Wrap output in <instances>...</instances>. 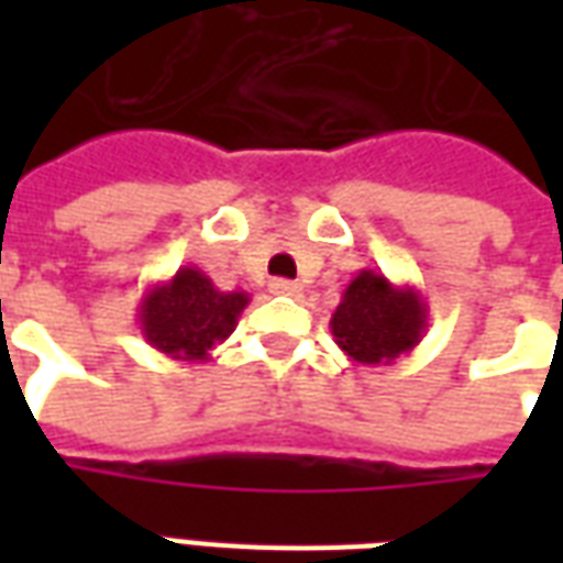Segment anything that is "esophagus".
<instances>
[{"label":"esophagus","instance_id":"34e87169","mask_svg":"<svg viewBox=\"0 0 563 563\" xmlns=\"http://www.w3.org/2000/svg\"><path fill=\"white\" fill-rule=\"evenodd\" d=\"M298 283L295 280H271V292L274 295H298Z\"/></svg>","mask_w":563,"mask_h":563}]
</instances>
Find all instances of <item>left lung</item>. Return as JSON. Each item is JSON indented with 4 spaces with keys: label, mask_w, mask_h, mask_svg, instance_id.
<instances>
[{
    "label": "left lung",
    "mask_w": 563,
    "mask_h": 563,
    "mask_svg": "<svg viewBox=\"0 0 563 563\" xmlns=\"http://www.w3.org/2000/svg\"><path fill=\"white\" fill-rule=\"evenodd\" d=\"M329 325L350 362L389 367L419 346L428 329V305L410 283L398 286L383 271L365 268L343 289Z\"/></svg>",
    "instance_id": "obj_1"
}]
</instances>
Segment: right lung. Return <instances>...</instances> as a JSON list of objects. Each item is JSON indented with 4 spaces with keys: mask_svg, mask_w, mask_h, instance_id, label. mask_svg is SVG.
I'll use <instances>...</instances> for the list:
<instances>
[{
    "mask_svg": "<svg viewBox=\"0 0 563 563\" xmlns=\"http://www.w3.org/2000/svg\"><path fill=\"white\" fill-rule=\"evenodd\" d=\"M246 305V292H222L205 271L184 265L168 280L150 283L141 295L139 325L144 341L168 358L208 362L210 350L232 334Z\"/></svg>",
    "mask_w": 563,
    "mask_h": 563,
    "instance_id": "add662e5",
    "label": "right lung"
}]
</instances>
